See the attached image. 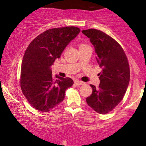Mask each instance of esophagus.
<instances>
[{
  "label": "esophagus",
  "mask_w": 146,
  "mask_h": 146,
  "mask_svg": "<svg viewBox=\"0 0 146 146\" xmlns=\"http://www.w3.org/2000/svg\"><path fill=\"white\" fill-rule=\"evenodd\" d=\"M75 84L77 86H80V85L84 84V82L82 81H79V80H75Z\"/></svg>",
  "instance_id": "esophagus-1"
}]
</instances>
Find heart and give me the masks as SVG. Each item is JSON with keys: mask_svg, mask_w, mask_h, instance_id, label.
I'll return each instance as SVG.
<instances>
[{"mask_svg": "<svg viewBox=\"0 0 146 146\" xmlns=\"http://www.w3.org/2000/svg\"><path fill=\"white\" fill-rule=\"evenodd\" d=\"M86 46V44H83V43H82V44H80V47H81V46Z\"/></svg>", "mask_w": 146, "mask_h": 146, "instance_id": "1", "label": "heart"}]
</instances>
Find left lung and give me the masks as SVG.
Here are the masks:
<instances>
[{
    "mask_svg": "<svg viewBox=\"0 0 146 146\" xmlns=\"http://www.w3.org/2000/svg\"><path fill=\"white\" fill-rule=\"evenodd\" d=\"M82 32L90 38L97 61L102 68L98 74L99 87L90 84L93 92L86 102L97 113L106 114L120 103L126 92L130 81L128 59L121 45L103 31L88 29Z\"/></svg>",
    "mask_w": 146,
    "mask_h": 146,
    "instance_id": "8db88e82",
    "label": "left lung"
}]
</instances>
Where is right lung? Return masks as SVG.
I'll return each instance as SVG.
<instances>
[{
    "label": "right lung",
    "instance_id": "right-lung-1",
    "mask_svg": "<svg viewBox=\"0 0 146 146\" xmlns=\"http://www.w3.org/2000/svg\"><path fill=\"white\" fill-rule=\"evenodd\" d=\"M80 31L75 27L48 29L27 48L22 62L21 88L28 102L37 110L46 113L54 108L64 100L66 90L73 84L69 78H53L51 66Z\"/></svg>",
    "mask_w": 146,
    "mask_h": 146
}]
</instances>
